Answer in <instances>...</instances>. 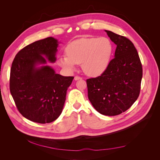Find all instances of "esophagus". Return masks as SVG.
<instances>
[{
	"instance_id": "34e87169",
	"label": "esophagus",
	"mask_w": 160,
	"mask_h": 160,
	"mask_svg": "<svg viewBox=\"0 0 160 160\" xmlns=\"http://www.w3.org/2000/svg\"><path fill=\"white\" fill-rule=\"evenodd\" d=\"M74 79H75V81H77V80H79V79H81L82 77H79V76H75Z\"/></svg>"
}]
</instances>
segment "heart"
I'll list each match as a JSON object with an SVG mask.
<instances>
[{
	"mask_svg": "<svg viewBox=\"0 0 160 160\" xmlns=\"http://www.w3.org/2000/svg\"><path fill=\"white\" fill-rule=\"evenodd\" d=\"M113 47L106 37H83L67 45L66 55L59 57L58 64L68 71L81 64L82 69L89 76H98L108 69Z\"/></svg>",
	"mask_w": 160,
	"mask_h": 160,
	"instance_id": "obj_1",
	"label": "heart"
}]
</instances>
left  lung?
I'll use <instances>...</instances> for the list:
<instances>
[{
	"mask_svg": "<svg viewBox=\"0 0 160 160\" xmlns=\"http://www.w3.org/2000/svg\"><path fill=\"white\" fill-rule=\"evenodd\" d=\"M105 32L117 45L115 57L100 76L86 81L94 108L101 114L114 116L125 112L138 98L143 69L133 42L110 31Z\"/></svg>",
	"mask_w": 160,
	"mask_h": 160,
	"instance_id": "8db88e82",
	"label": "left lung"
}]
</instances>
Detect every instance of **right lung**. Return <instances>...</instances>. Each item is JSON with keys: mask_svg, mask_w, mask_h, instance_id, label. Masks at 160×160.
Segmentation results:
<instances>
[{"mask_svg": "<svg viewBox=\"0 0 160 160\" xmlns=\"http://www.w3.org/2000/svg\"><path fill=\"white\" fill-rule=\"evenodd\" d=\"M58 41L52 37L34 42L18 52L12 61L10 91L20 113L33 122H52L61 115L67 91L73 77L55 73L45 64V55L51 62L56 61Z\"/></svg>", "mask_w": 160, "mask_h": 160, "instance_id": "1", "label": "right lung"}]
</instances>
